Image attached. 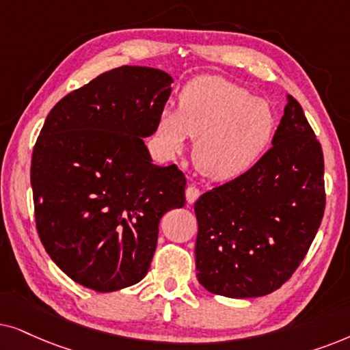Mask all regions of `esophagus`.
Here are the masks:
<instances>
[{"label": "esophagus", "mask_w": 350, "mask_h": 350, "mask_svg": "<svg viewBox=\"0 0 350 350\" xmlns=\"http://www.w3.org/2000/svg\"><path fill=\"white\" fill-rule=\"evenodd\" d=\"M200 195H202V192H200V189L195 187V185H189L187 190H185V198H187L189 203L197 202Z\"/></svg>", "instance_id": "obj_1"}]
</instances>
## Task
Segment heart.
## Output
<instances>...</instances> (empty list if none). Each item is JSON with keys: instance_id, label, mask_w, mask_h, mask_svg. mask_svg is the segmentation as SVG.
I'll return each instance as SVG.
<instances>
[{"instance_id": "heart-1", "label": "heart", "mask_w": 350, "mask_h": 350, "mask_svg": "<svg viewBox=\"0 0 350 350\" xmlns=\"http://www.w3.org/2000/svg\"><path fill=\"white\" fill-rule=\"evenodd\" d=\"M277 129L269 102L222 77H198L179 94V109L165 107L158 116V137L178 153L195 139L193 161L209 179H234L260 160Z\"/></svg>"}]
</instances>
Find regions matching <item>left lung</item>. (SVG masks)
I'll return each mask as SVG.
<instances>
[{"label":"left lung","mask_w":350,"mask_h":350,"mask_svg":"<svg viewBox=\"0 0 350 350\" xmlns=\"http://www.w3.org/2000/svg\"><path fill=\"white\" fill-rule=\"evenodd\" d=\"M272 144L250 171L195 203L198 282L214 295L258 297L278 290L323 219V152L293 97Z\"/></svg>","instance_id":"obj_1"}]
</instances>
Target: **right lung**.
<instances>
[{"mask_svg": "<svg viewBox=\"0 0 350 350\" xmlns=\"http://www.w3.org/2000/svg\"><path fill=\"white\" fill-rule=\"evenodd\" d=\"M172 78L157 68L105 72L62 97L31 153L35 222L73 282L109 293L147 275L160 219L185 204L184 172L158 167L142 137L158 128Z\"/></svg>", "mask_w": 350, "mask_h": 350, "instance_id": "1", "label": "right lung"}]
</instances>
